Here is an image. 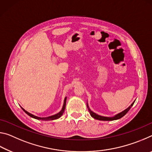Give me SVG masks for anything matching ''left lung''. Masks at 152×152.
<instances>
[{
	"label": "left lung",
	"instance_id": "1",
	"mask_svg": "<svg viewBox=\"0 0 152 152\" xmlns=\"http://www.w3.org/2000/svg\"><path fill=\"white\" fill-rule=\"evenodd\" d=\"M135 101L133 102V103L130 105L129 107L128 108H127V109H125L124 110H123L122 112H121L119 113H118V114L114 115V116L113 117H104V116H101V115H99L96 114V113H95L94 112L92 111V110H91V109L89 108V106H88V102H87V107H88V109L89 110V113L90 114H91V116L94 118V119H97V120H100V121H114V120H117V119H121V118L123 117L124 115H125L126 114H127V113L129 111V110H130L131 108H132V107L133 105V104H134Z\"/></svg>",
	"mask_w": 152,
	"mask_h": 152
}]
</instances>
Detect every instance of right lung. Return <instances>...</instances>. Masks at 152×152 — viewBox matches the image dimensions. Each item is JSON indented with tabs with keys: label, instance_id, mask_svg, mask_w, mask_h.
I'll return each instance as SVG.
<instances>
[{
	"label": "right lung",
	"instance_id": "right-lung-1",
	"mask_svg": "<svg viewBox=\"0 0 152 152\" xmlns=\"http://www.w3.org/2000/svg\"><path fill=\"white\" fill-rule=\"evenodd\" d=\"M66 99L67 97L66 96L65 99H64V104H63V107L61 108V110L59 113H56V114L53 115H51V116L50 117H39L37 116H35V115L31 114V113H30L29 112H27V110H25L23 108L21 107V109L24 110L25 113L27 114L29 116H30L32 118H34L35 119H38V120H42V121H51V120H55V119H58L59 118L61 117V115H63V113L64 112V110H65V108H66Z\"/></svg>",
	"mask_w": 152,
	"mask_h": 152
}]
</instances>
